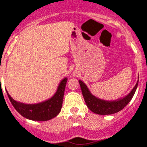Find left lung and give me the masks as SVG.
<instances>
[{
    "label": "left lung",
    "mask_w": 147,
    "mask_h": 147,
    "mask_svg": "<svg viewBox=\"0 0 147 147\" xmlns=\"http://www.w3.org/2000/svg\"><path fill=\"white\" fill-rule=\"evenodd\" d=\"M78 82L80 84L82 96L88 108L92 112H93L94 113L99 114V115H110V114L116 113L122 110L130 102L137 88L139 80L136 82V86L133 87V89L127 96L123 98H118L116 100L113 101L103 100V99L97 98L90 92L88 87L83 82L79 80Z\"/></svg>",
    "instance_id": "8db88e82"
}]
</instances>
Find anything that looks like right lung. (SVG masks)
I'll return each mask as SVG.
<instances>
[{"label": "right lung", "instance_id": "right-lung-1", "mask_svg": "<svg viewBox=\"0 0 147 147\" xmlns=\"http://www.w3.org/2000/svg\"><path fill=\"white\" fill-rule=\"evenodd\" d=\"M68 78H65L59 83L57 91L51 98L36 104H25L15 101L7 92L8 98L21 116L31 120L47 121L58 116L62 107L64 92Z\"/></svg>", "mask_w": 147, "mask_h": 147}]
</instances>
